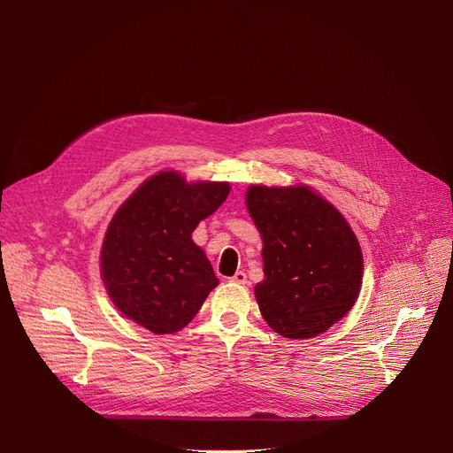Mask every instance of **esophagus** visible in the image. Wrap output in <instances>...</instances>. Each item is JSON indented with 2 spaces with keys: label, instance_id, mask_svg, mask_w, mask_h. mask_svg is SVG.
I'll return each mask as SVG.
<instances>
[{
  "label": "esophagus",
  "instance_id": "34e87169",
  "mask_svg": "<svg viewBox=\"0 0 453 453\" xmlns=\"http://www.w3.org/2000/svg\"><path fill=\"white\" fill-rule=\"evenodd\" d=\"M229 281H231V283H236V285H245V283H247V274L242 273V271H238V273H234V276L229 278Z\"/></svg>",
  "mask_w": 453,
  "mask_h": 453
}]
</instances>
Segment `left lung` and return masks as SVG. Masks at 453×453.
Listing matches in <instances>:
<instances>
[{"label": "left lung", "instance_id": "left-lung-1", "mask_svg": "<svg viewBox=\"0 0 453 453\" xmlns=\"http://www.w3.org/2000/svg\"><path fill=\"white\" fill-rule=\"evenodd\" d=\"M245 204L264 240L254 287L267 325L287 339L325 334L355 304L362 250L346 219L308 186H250Z\"/></svg>", "mask_w": 453, "mask_h": 453}]
</instances>
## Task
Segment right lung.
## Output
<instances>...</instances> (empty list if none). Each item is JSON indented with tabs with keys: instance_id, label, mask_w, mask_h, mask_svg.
<instances>
[{
	"instance_id": "1",
	"label": "right lung",
	"mask_w": 453,
	"mask_h": 453,
	"mask_svg": "<svg viewBox=\"0 0 453 453\" xmlns=\"http://www.w3.org/2000/svg\"><path fill=\"white\" fill-rule=\"evenodd\" d=\"M229 196V182L147 179L114 213L102 245V280L114 306L156 335L182 330L219 278L191 233Z\"/></svg>"
}]
</instances>
